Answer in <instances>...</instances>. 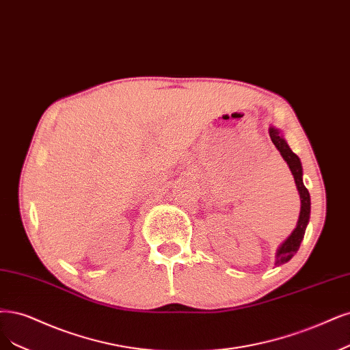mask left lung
<instances>
[{"mask_svg": "<svg viewBox=\"0 0 350 350\" xmlns=\"http://www.w3.org/2000/svg\"><path fill=\"white\" fill-rule=\"evenodd\" d=\"M269 136H271L272 143L275 144V148L280 150V153L284 158V161L286 162V165L290 166V171L294 176L295 185H297L298 194H299V200H301V210H299L297 227L294 228V232L290 236H288L285 242L278 247V250H276L275 265H276V267H281V265L286 263L288 260H291V258L298 252L301 242H303L306 228H307V224L310 221L311 201H310V192H308V189L306 188V185L303 183V166H301L299 158L291 150V148L288 146V143L284 139L280 129L271 126L269 127Z\"/></svg>", "mask_w": 350, "mask_h": 350, "instance_id": "obj_1", "label": "left lung"}]
</instances>
